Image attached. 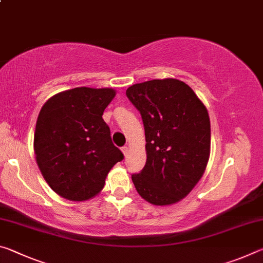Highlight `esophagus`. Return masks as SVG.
<instances>
[{"mask_svg": "<svg viewBox=\"0 0 263 263\" xmlns=\"http://www.w3.org/2000/svg\"><path fill=\"white\" fill-rule=\"evenodd\" d=\"M122 152L124 153V155L127 154V152H128V147H127V146H123V147H122Z\"/></svg>", "mask_w": 263, "mask_h": 263, "instance_id": "esophagus-1", "label": "esophagus"}]
</instances>
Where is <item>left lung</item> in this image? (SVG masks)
I'll use <instances>...</instances> for the list:
<instances>
[{"instance_id":"8db88e82","label":"left lung","mask_w":263,"mask_h":263,"mask_svg":"<svg viewBox=\"0 0 263 263\" xmlns=\"http://www.w3.org/2000/svg\"><path fill=\"white\" fill-rule=\"evenodd\" d=\"M126 96L141 115L146 137L145 167L132 175L138 194L154 205L181 201L201 180L210 155L205 105L176 79L133 84Z\"/></svg>"}]
</instances>
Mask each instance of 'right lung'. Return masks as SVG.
Wrapping results in <instances>:
<instances>
[{
    "mask_svg": "<svg viewBox=\"0 0 263 263\" xmlns=\"http://www.w3.org/2000/svg\"><path fill=\"white\" fill-rule=\"evenodd\" d=\"M116 95L110 88H74L51 97L39 112L33 147L48 185L69 201H86L103 189L122 161L102 115Z\"/></svg>",
    "mask_w": 263,
    "mask_h": 263,
    "instance_id": "obj_1",
    "label": "right lung"
}]
</instances>
